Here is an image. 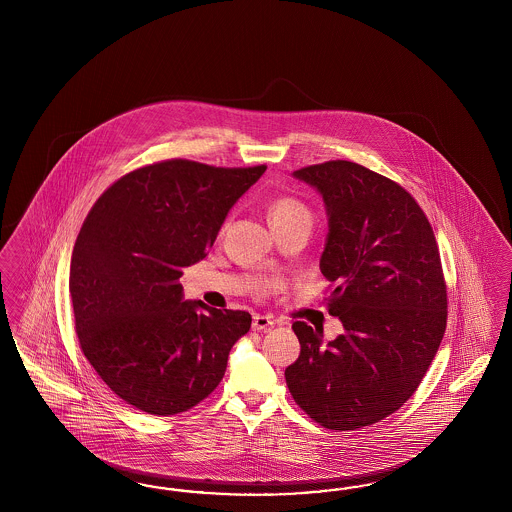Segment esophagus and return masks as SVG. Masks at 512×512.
<instances>
[{
  "instance_id": "obj_1",
  "label": "esophagus",
  "mask_w": 512,
  "mask_h": 512,
  "mask_svg": "<svg viewBox=\"0 0 512 512\" xmlns=\"http://www.w3.org/2000/svg\"><path fill=\"white\" fill-rule=\"evenodd\" d=\"M272 326H274V319H272V317H266V315H255V317H253V323H251V328L257 330V332L270 330Z\"/></svg>"
}]
</instances>
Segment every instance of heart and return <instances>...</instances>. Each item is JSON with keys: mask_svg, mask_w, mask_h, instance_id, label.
Returning a JSON list of instances; mask_svg holds the SVG:
<instances>
[{"mask_svg": "<svg viewBox=\"0 0 512 512\" xmlns=\"http://www.w3.org/2000/svg\"><path fill=\"white\" fill-rule=\"evenodd\" d=\"M268 217H270V225H278V223H287V221L302 219V217L311 219V214L306 204L291 199V197H283V199H278L270 204Z\"/></svg>", "mask_w": 512, "mask_h": 512, "instance_id": "obj_1", "label": "heart"}]
</instances>
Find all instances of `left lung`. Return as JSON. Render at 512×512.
<instances>
[{
  "label": "left lung",
  "instance_id": "left-lung-1",
  "mask_svg": "<svg viewBox=\"0 0 512 512\" xmlns=\"http://www.w3.org/2000/svg\"><path fill=\"white\" fill-rule=\"evenodd\" d=\"M328 217L321 272L343 332L296 321L300 357L285 370L295 402L330 430H357L398 411L419 388L447 326V285L430 221L396 182L351 161L293 172Z\"/></svg>",
  "mask_w": 512,
  "mask_h": 512
}]
</instances>
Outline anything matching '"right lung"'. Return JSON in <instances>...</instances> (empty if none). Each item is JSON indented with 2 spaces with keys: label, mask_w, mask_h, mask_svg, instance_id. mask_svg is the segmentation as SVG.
<instances>
[{
  "label": "right lung",
  "mask_w": 512,
  "mask_h": 512,
  "mask_svg": "<svg viewBox=\"0 0 512 512\" xmlns=\"http://www.w3.org/2000/svg\"><path fill=\"white\" fill-rule=\"evenodd\" d=\"M264 171L161 161L114 182L84 219L69 270L78 341L129 405L169 417L202 402L223 379L251 315L184 300L178 279L206 257L231 208Z\"/></svg>",
  "instance_id": "1"
}]
</instances>
